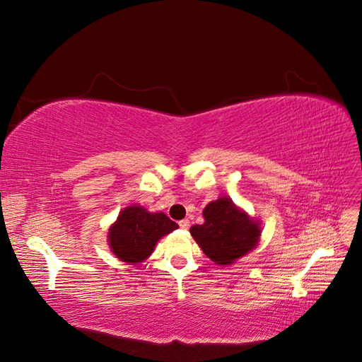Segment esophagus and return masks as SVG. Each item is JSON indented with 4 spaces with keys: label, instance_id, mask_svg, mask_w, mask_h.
Masks as SVG:
<instances>
[{
    "label": "esophagus",
    "instance_id": "esophagus-1",
    "mask_svg": "<svg viewBox=\"0 0 362 362\" xmlns=\"http://www.w3.org/2000/svg\"><path fill=\"white\" fill-rule=\"evenodd\" d=\"M180 228L181 229H189L190 228V221H189V218H182V221H180Z\"/></svg>",
    "mask_w": 362,
    "mask_h": 362
}]
</instances>
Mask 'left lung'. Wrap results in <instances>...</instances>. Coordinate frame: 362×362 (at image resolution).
<instances>
[{"label":"left lung","instance_id":"left-lung-1","mask_svg":"<svg viewBox=\"0 0 362 362\" xmlns=\"http://www.w3.org/2000/svg\"><path fill=\"white\" fill-rule=\"evenodd\" d=\"M202 225L190 228V234L204 254L217 264H231L258 243L259 225L226 198L208 204Z\"/></svg>","mask_w":362,"mask_h":362}]
</instances>
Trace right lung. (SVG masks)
<instances>
[{"mask_svg": "<svg viewBox=\"0 0 362 362\" xmlns=\"http://www.w3.org/2000/svg\"><path fill=\"white\" fill-rule=\"evenodd\" d=\"M178 225L164 213H148L144 206H127L108 233L113 254L125 262H141L156 247L158 240Z\"/></svg>", "mask_w": 362, "mask_h": 362, "instance_id": "add662e5", "label": "right lung"}]
</instances>
